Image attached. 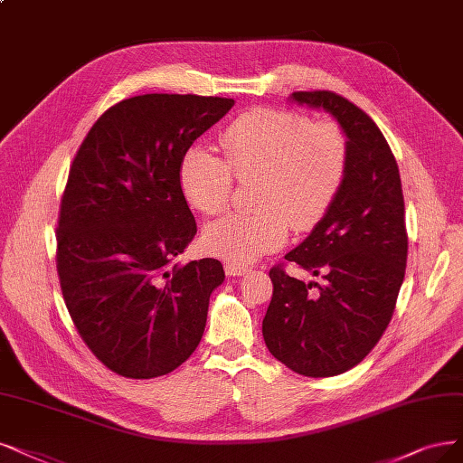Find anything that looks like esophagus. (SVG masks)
I'll return each instance as SVG.
<instances>
[{
  "label": "esophagus",
  "mask_w": 463,
  "mask_h": 463,
  "mask_svg": "<svg viewBox=\"0 0 463 463\" xmlns=\"http://www.w3.org/2000/svg\"><path fill=\"white\" fill-rule=\"evenodd\" d=\"M251 267L250 265H242V263H225V272L229 277H242L246 272H250Z\"/></svg>",
  "instance_id": "1"
}]
</instances>
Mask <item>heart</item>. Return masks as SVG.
<instances>
[{"instance_id": "1", "label": "heart", "mask_w": 463, "mask_h": 463, "mask_svg": "<svg viewBox=\"0 0 463 463\" xmlns=\"http://www.w3.org/2000/svg\"><path fill=\"white\" fill-rule=\"evenodd\" d=\"M222 160L193 146L179 183L186 202L203 215L222 213L234 179L250 183L258 208L222 217L205 229L203 246L231 261H253L280 248L289 232L309 231L328 212L349 169V139L334 119L282 109H251L221 133Z\"/></svg>"}]
</instances>
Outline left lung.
Masks as SVG:
<instances>
[{
    "mask_svg": "<svg viewBox=\"0 0 463 463\" xmlns=\"http://www.w3.org/2000/svg\"><path fill=\"white\" fill-rule=\"evenodd\" d=\"M292 99L337 119L349 139V169L313 232L284 255L322 282L289 277L286 263L272 267L263 337L289 370L330 378L363 361L395 311L408 255L404 196L397 160L364 110L324 90Z\"/></svg>",
    "mask_w": 463,
    "mask_h": 463,
    "instance_id": "obj_1",
    "label": "left lung"
}]
</instances>
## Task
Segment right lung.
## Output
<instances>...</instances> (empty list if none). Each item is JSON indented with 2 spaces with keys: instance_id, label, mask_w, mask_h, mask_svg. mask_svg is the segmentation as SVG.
Masks as SVG:
<instances>
[{
  "instance_id": "1",
  "label": "right lung",
  "mask_w": 463,
  "mask_h": 463,
  "mask_svg": "<svg viewBox=\"0 0 463 463\" xmlns=\"http://www.w3.org/2000/svg\"><path fill=\"white\" fill-rule=\"evenodd\" d=\"M232 105L167 93L119 100L71 165L57 225L62 298L83 344L124 378L179 368L198 347L210 296L225 280L217 260L174 261L196 234L181 160Z\"/></svg>"
}]
</instances>
